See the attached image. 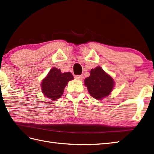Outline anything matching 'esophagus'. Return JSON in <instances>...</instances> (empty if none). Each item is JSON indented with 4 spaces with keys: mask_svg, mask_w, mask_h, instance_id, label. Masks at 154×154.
Here are the masks:
<instances>
[{
    "mask_svg": "<svg viewBox=\"0 0 154 154\" xmlns=\"http://www.w3.org/2000/svg\"><path fill=\"white\" fill-rule=\"evenodd\" d=\"M83 75H76L75 76V79H77L79 80V81H82L83 79Z\"/></svg>",
    "mask_w": 154,
    "mask_h": 154,
    "instance_id": "esophagus-1",
    "label": "esophagus"
}]
</instances>
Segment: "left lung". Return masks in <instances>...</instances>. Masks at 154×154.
Wrapping results in <instances>:
<instances>
[{"instance_id":"obj_1","label":"left lung","mask_w":154,"mask_h":154,"mask_svg":"<svg viewBox=\"0 0 154 154\" xmlns=\"http://www.w3.org/2000/svg\"><path fill=\"white\" fill-rule=\"evenodd\" d=\"M84 83L91 96L98 100L109 96L115 87L112 77L100 66L90 71V76L85 79Z\"/></svg>"}]
</instances>
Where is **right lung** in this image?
Returning <instances> with one entry per match:
<instances>
[{
    "label": "right lung",
    "instance_id": "add662e5",
    "mask_svg": "<svg viewBox=\"0 0 154 154\" xmlns=\"http://www.w3.org/2000/svg\"><path fill=\"white\" fill-rule=\"evenodd\" d=\"M73 79L70 72L62 73L60 69L52 67L42 80L41 91L46 98L56 100L62 96L67 83Z\"/></svg>",
    "mask_w": 154,
    "mask_h": 154
}]
</instances>
